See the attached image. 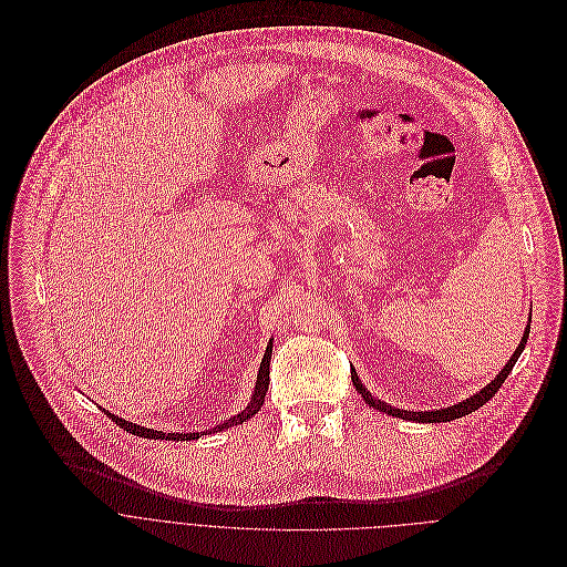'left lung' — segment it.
<instances>
[{
    "label": "left lung",
    "mask_w": 567,
    "mask_h": 567,
    "mask_svg": "<svg viewBox=\"0 0 567 567\" xmlns=\"http://www.w3.org/2000/svg\"><path fill=\"white\" fill-rule=\"evenodd\" d=\"M527 337H529V326H527V330H525V334H523V339H520V344H518L516 353H514V355H512V360L505 364V369L494 378V382H492V384H487L481 393L472 395L470 400H463L461 404H454V406H449V409H437V411H400V409H391L389 404H384V402L375 400V398H373V395H371V393L360 384V380H358L355 371L351 373V378H353L355 389L362 393V398H364L373 409H378V411H382V413H389V415H393V417H402V420H415V422H449V420H456V417L470 415L472 411L481 409L485 402H489V400L498 393V389L503 386V382H505V380H507V375L512 373L514 364L518 362L520 353L525 351Z\"/></svg>",
    "instance_id": "8db88e82"
}]
</instances>
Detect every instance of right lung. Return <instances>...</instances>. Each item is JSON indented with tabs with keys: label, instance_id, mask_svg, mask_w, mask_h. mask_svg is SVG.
I'll list each match as a JSON object with an SVG mask.
<instances>
[{
	"label": "right lung",
	"instance_id": "add662e5",
	"mask_svg": "<svg viewBox=\"0 0 567 567\" xmlns=\"http://www.w3.org/2000/svg\"><path fill=\"white\" fill-rule=\"evenodd\" d=\"M270 358H272V344H268V349H266V355H264V362H261V369H259V378H257V386H255V395H252V400H250V404L239 413V415H235V417H230V420H225L223 424H216L214 429H209V431H200V433H216V431H225V429H230V426H235V424H244L248 417H252L259 409H261V404H264V400H266V393H268V384H270ZM113 422H116L121 429H125L127 433H134V435H141V437H150V440H196L200 433H163V431H154V429H145V426H141V424H134V422H127V420H123V417H116V415H111V413H106Z\"/></svg>",
	"mask_w": 567,
	"mask_h": 567
}]
</instances>
